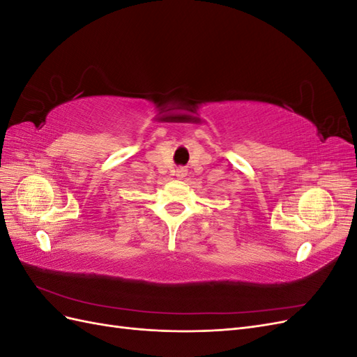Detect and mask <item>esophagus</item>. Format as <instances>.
Returning <instances> with one entry per match:
<instances>
[{"label":"esophagus","instance_id":"1","mask_svg":"<svg viewBox=\"0 0 357 357\" xmlns=\"http://www.w3.org/2000/svg\"><path fill=\"white\" fill-rule=\"evenodd\" d=\"M176 176H177L178 178L186 177V176H188V169H186L185 167H178V168H177V171H176Z\"/></svg>","mask_w":357,"mask_h":357}]
</instances>
